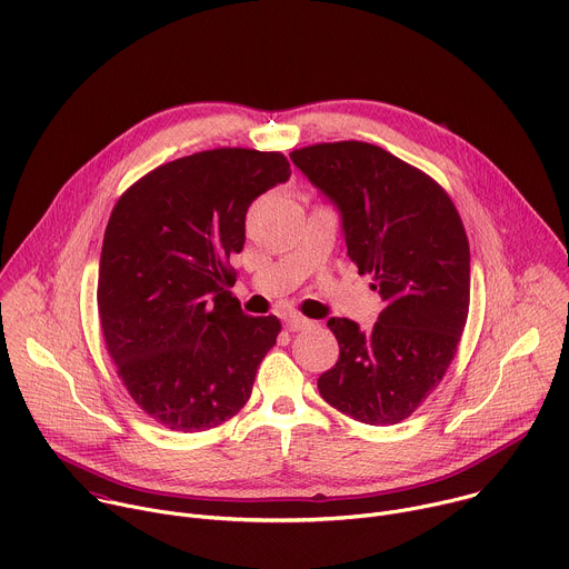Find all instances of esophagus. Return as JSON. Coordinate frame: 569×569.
<instances>
[{"instance_id": "obj_1", "label": "esophagus", "mask_w": 569, "mask_h": 569, "mask_svg": "<svg viewBox=\"0 0 569 569\" xmlns=\"http://www.w3.org/2000/svg\"><path fill=\"white\" fill-rule=\"evenodd\" d=\"M308 327H312V321L301 317V315H288L286 317V329L288 331H301V329H308Z\"/></svg>"}]
</instances>
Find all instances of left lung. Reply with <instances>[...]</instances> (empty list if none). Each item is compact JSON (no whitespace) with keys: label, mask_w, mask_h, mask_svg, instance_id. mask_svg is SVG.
<instances>
[{"label":"left lung","mask_w":569,"mask_h":569,"mask_svg":"<svg viewBox=\"0 0 569 569\" xmlns=\"http://www.w3.org/2000/svg\"><path fill=\"white\" fill-rule=\"evenodd\" d=\"M295 167L336 202L349 259L385 301L371 331L333 317L340 345L317 389L331 408L369 423L408 419L446 376L470 303V250L446 189L367 141L312 143Z\"/></svg>","instance_id":"obj_1"}]
</instances>
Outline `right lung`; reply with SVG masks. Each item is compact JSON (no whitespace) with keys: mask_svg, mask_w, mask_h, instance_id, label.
I'll list each match as a JSON object with an SVG mask.
<instances>
[{"mask_svg":"<svg viewBox=\"0 0 569 569\" xmlns=\"http://www.w3.org/2000/svg\"><path fill=\"white\" fill-rule=\"evenodd\" d=\"M290 178L283 152L213 148L137 180L114 204L99 266L106 349L139 408L178 432L240 412L281 321L250 317L227 286L250 204Z\"/></svg>","mask_w":569,"mask_h":569,"instance_id":"add662e5","label":"right lung"}]
</instances>
